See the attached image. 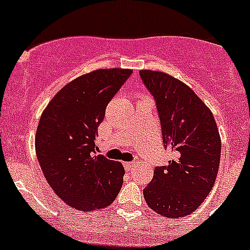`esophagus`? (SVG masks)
Wrapping results in <instances>:
<instances>
[{"mask_svg":"<svg viewBox=\"0 0 250 250\" xmlns=\"http://www.w3.org/2000/svg\"><path fill=\"white\" fill-rule=\"evenodd\" d=\"M123 167H125V169L127 170V171H129V170H132L133 167H136V163H134V162H125V164H123Z\"/></svg>","mask_w":250,"mask_h":250,"instance_id":"esophagus-1","label":"esophagus"}]
</instances>
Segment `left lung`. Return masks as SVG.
<instances>
[{
	"label": "left lung",
	"mask_w": 250,
	"mask_h": 250,
	"mask_svg": "<svg viewBox=\"0 0 250 250\" xmlns=\"http://www.w3.org/2000/svg\"><path fill=\"white\" fill-rule=\"evenodd\" d=\"M139 75L157 104L164 146L175 154L167 167L154 169L144 199L160 216L185 217L199 208L216 181L218 128L208 107L183 81L153 70H142Z\"/></svg>",
	"instance_id": "8db88e82"
}]
</instances>
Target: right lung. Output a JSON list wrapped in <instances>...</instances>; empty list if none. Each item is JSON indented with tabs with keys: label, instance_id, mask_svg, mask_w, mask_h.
<instances>
[{
	"label": "right lung",
	"instance_id": "obj_1",
	"mask_svg": "<svg viewBox=\"0 0 250 250\" xmlns=\"http://www.w3.org/2000/svg\"><path fill=\"white\" fill-rule=\"evenodd\" d=\"M99 69L70 81L49 102L36 133L37 158L51 188L69 206L91 212L109 206L125 167L99 154L97 128L112 97L132 74Z\"/></svg>",
	"mask_w": 250,
	"mask_h": 250
}]
</instances>
